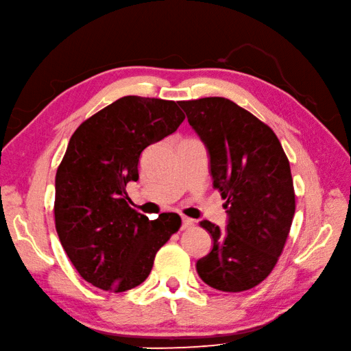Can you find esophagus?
Returning a JSON list of instances; mask_svg holds the SVG:
<instances>
[{
    "instance_id": "34e87169",
    "label": "esophagus",
    "mask_w": 351,
    "mask_h": 351,
    "mask_svg": "<svg viewBox=\"0 0 351 351\" xmlns=\"http://www.w3.org/2000/svg\"><path fill=\"white\" fill-rule=\"evenodd\" d=\"M182 220H183V229H189V228H192L195 225V220L193 219H189V217L184 216Z\"/></svg>"
}]
</instances>
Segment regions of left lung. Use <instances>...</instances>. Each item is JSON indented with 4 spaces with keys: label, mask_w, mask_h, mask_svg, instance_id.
<instances>
[{
    "label": "left lung",
    "mask_w": 351,
    "mask_h": 351,
    "mask_svg": "<svg viewBox=\"0 0 351 351\" xmlns=\"http://www.w3.org/2000/svg\"><path fill=\"white\" fill-rule=\"evenodd\" d=\"M210 153L213 186L226 199V230L202 220L213 250L196 263L204 283L244 292L267 278L283 253L295 215L286 153L271 128L221 97L180 101Z\"/></svg>",
    "instance_id": "8db88e82"
}]
</instances>
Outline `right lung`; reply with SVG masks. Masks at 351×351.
I'll use <instances>...</instances> for the list:
<instances>
[{
	"mask_svg": "<svg viewBox=\"0 0 351 351\" xmlns=\"http://www.w3.org/2000/svg\"><path fill=\"white\" fill-rule=\"evenodd\" d=\"M184 121L174 101L123 97L73 134L55 178V226L77 272L108 292H126L150 274L158 250L182 226L177 213L149 220L130 207L141 152Z\"/></svg>",
	"mask_w": 351,
	"mask_h": 351,
	"instance_id": "right-lung-1",
	"label": "right lung"
}]
</instances>
